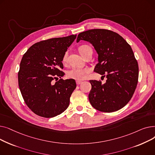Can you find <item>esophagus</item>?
Segmentation results:
<instances>
[{"label": "esophagus", "mask_w": 155, "mask_h": 155, "mask_svg": "<svg viewBox=\"0 0 155 155\" xmlns=\"http://www.w3.org/2000/svg\"><path fill=\"white\" fill-rule=\"evenodd\" d=\"M76 83H77V85H80V84L82 83V81H80V80H77L76 81Z\"/></svg>", "instance_id": "1"}]
</instances>
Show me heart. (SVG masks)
I'll return each instance as SVG.
<instances>
[{
	"label": "heart",
	"mask_w": 155,
	"mask_h": 155,
	"mask_svg": "<svg viewBox=\"0 0 155 155\" xmlns=\"http://www.w3.org/2000/svg\"><path fill=\"white\" fill-rule=\"evenodd\" d=\"M88 49H91V48L88 45H82L79 48L78 50L80 54L82 55L85 51H86V50H88ZM68 55V51H66L64 53L63 56V62L67 61ZM89 72H90V70H89L88 68H73L68 71L67 75L69 78H73L77 80H82L86 77L87 75Z\"/></svg>",
	"instance_id": "obj_1"
}]
</instances>
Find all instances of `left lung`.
I'll list each match as a JSON object with an SVG mask.
<instances>
[{
	"label": "left lung",
	"instance_id": "left-lung-1",
	"mask_svg": "<svg viewBox=\"0 0 155 155\" xmlns=\"http://www.w3.org/2000/svg\"><path fill=\"white\" fill-rule=\"evenodd\" d=\"M80 40L93 45L98 54V63L94 71L107 78L104 84L90 80V103L101 112H112L122 109L132 98L139 75L138 64L131 46L116 32L103 29L81 32L77 42Z\"/></svg>",
	"mask_w": 155,
	"mask_h": 155
}]
</instances>
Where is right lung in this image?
Listing matches in <instances>:
<instances>
[{"mask_svg": "<svg viewBox=\"0 0 155 155\" xmlns=\"http://www.w3.org/2000/svg\"><path fill=\"white\" fill-rule=\"evenodd\" d=\"M77 35L41 41L31 46L23 55L18 83L28 107L36 114L50 118L67 109L77 84L74 79L63 80L64 53ZM61 79L54 84V79Z\"/></svg>", "mask_w": 155, "mask_h": 155, "instance_id": "add662e5", "label": "right lung"}]
</instances>
